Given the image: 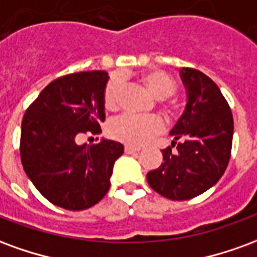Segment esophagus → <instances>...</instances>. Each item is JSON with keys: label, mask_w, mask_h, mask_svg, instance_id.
<instances>
[{"label": "esophagus", "mask_w": 257, "mask_h": 257, "mask_svg": "<svg viewBox=\"0 0 257 257\" xmlns=\"http://www.w3.org/2000/svg\"><path fill=\"white\" fill-rule=\"evenodd\" d=\"M123 151L126 153V154H136V153H139L140 149H138V147H134V146H125V149H123Z\"/></svg>", "instance_id": "1"}]
</instances>
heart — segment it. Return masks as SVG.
Segmentation results:
<instances>
[{"label":"heart","mask_w":257,"mask_h":257,"mask_svg":"<svg viewBox=\"0 0 257 257\" xmlns=\"http://www.w3.org/2000/svg\"><path fill=\"white\" fill-rule=\"evenodd\" d=\"M143 81L147 88L157 97H167L172 95L176 88L173 78L165 71H150L143 75ZM122 78L114 74L107 81L103 89V106L107 110H115L119 104V96L122 90ZM164 128L161 118L157 115H134L122 114L110 123L108 132L112 139L122 142L131 146H143L149 143L153 138L160 135Z\"/></svg>","instance_id":"b5f03b06"}]
</instances>
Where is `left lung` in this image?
I'll return each mask as SVG.
<instances>
[{"mask_svg": "<svg viewBox=\"0 0 257 257\" xmlns=\"http://www.w3.org/2000/svg\"><path fill=\"white\" fill-rule=\"evenodd\" d=\"M189 100L171 131L172 145L164 162L147 173L150 187L165 198L186 201L210 189L226 171L231 156V108L212 79L195 68H182Z\"/></svg>", "mask_w": 257, "mask_h": 257, "instance_id": "left-lung-1", "label": "left lung"}]
</instances>
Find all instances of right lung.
<instances>
[{
  "instance_id": "obj_1",
  "label": "right lung",
  "mask_w": 257,
  "mask_h": 257,
  "mask_svg": "<svg viewBox=\"0 0 257 257\" xmlns=\"http://www.w3.org/2000/svg\"><path fill=\"white\" fill-rule=\"evenodd\" d=\"M106 71H82L56 78L26 110L20 158L37 190L56 206L84 210L110 189L114 162L123 146L101 139L77 145L81 135H99L106 119L103 89Z\"/></svg>"
}]
</instances>
